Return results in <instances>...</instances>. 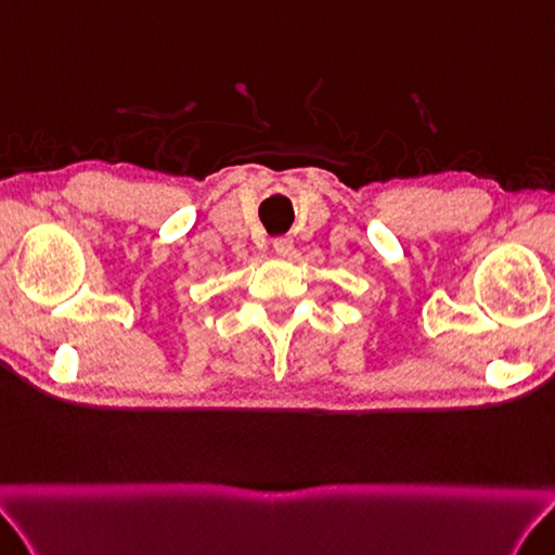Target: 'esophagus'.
Instances as JSON below:
<instances>
[{"label": "esophagus", "instance_id": "obj_1", "mask_svg": "<svg viewBox=\"0 0 555 555\" xmlns=\"http://www.w3.org/2000/svg\"><path fill=\"white\" fill-rule=\"evenodd\" d=\"M292 236H275V242H273V248L275 251L280 254V256H287L289 251H292Z\"/></svg>", "mask_w": 555, "mask_h": 555}]
</instances>
